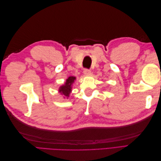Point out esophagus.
<instances>
[{
	"mask_svg": "<svg viewBox=\"0 0 161 161\" xmlns=\"http://www.w3.org/2000/svg\"><path fill=\"white\" fill-rule=\"evenodd\" d=\"M83 73H84L85 75L89 76V75H91V70H88V69H85V70H84Z\"/></svg>",
	"mask_w": 161,
	"mask_h": 161,
	"instance_id": "obj_1",
	"label": "esophagus"
}]
</instances>
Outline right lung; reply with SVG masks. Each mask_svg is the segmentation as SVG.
Listing matches in <instances>:
<instances>
[{
	"label": "right lung",
	"mask_w": 161,
	"mask_h": 161,
	"mask_svg": "<svg viewBox=\"0 0 161 161\" xmlns=\"http://www.w3.org/2000/svg\"><path fill=\"white\" fill-rule=\"evenodd\" d=\"M75 80H76L75 76H69L66 79L64 84L59 87V89H58V92H59L62 95H63V97H64V98L68 99L69 97L70 92H72V85L74 83Z\"/></svg>",
	"instance_id": "1"
}]
</instances>
